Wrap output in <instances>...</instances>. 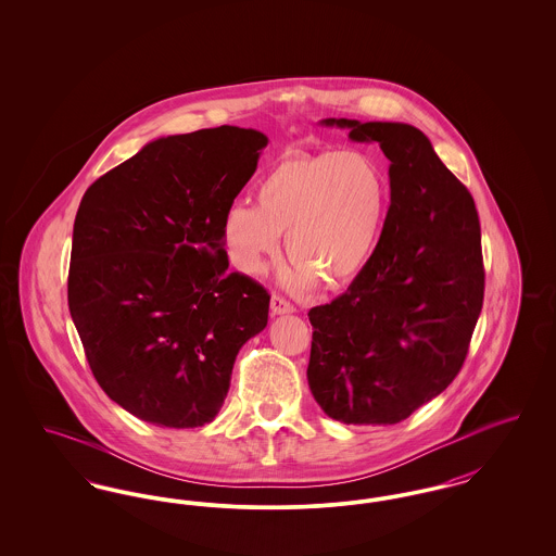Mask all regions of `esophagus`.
Instances as JSON below:
<instances>
[{
  "instance_id": "1",
  "label": "esophagus",
  "mask_w": 556,
  "mask_h": 556,
  "mask_svg": "<svg viewBox=\"0 0 556 556\" xmlns=\"http://www.w3.org/2000/svg\"><path fill=\"white\" fill-rule=\"evenodd\" d=\"M270 311H273V315H290V313H293V304H290L286 298L273 293L270 295Z\"/></svg>"
}]
</instances>
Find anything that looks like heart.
Returning a JSON list of instances; mask_svg holds the SVG:
<instances>
[{"label": "heart", "mask_w": 556, "mask_h": 556, "mask_svg": "<svg viewBox=\"0 0 556 556\" xmlns=\"http://www.w3.org/2000/svg\"><path fill=\"white\" fill-rule=\"evenodd\" d=\"M392 200L388 170L350 150L293 152L277 160L256 187V204L233 202L220 223L229 263L261 275L286 250L293 261L286 281L308 290L350 286L370 263Z\"/></svg>", "instance_id": "heart-1"}]
</instances>
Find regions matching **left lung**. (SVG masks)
Segmentation results:
<instances>
[{
  "instance_id": "left-lung-1",
  "label": "left lung",
  "mask_w": 556,
  "mask_h": 556,
  "mask_svg": "<svg viewBox=\"0 0 556 556\" xmlns=\"http://www.w3.org/2000/svg\"><path fill=\"white\" fill-rule=\"evenodd\" d=\"M390 160L392 204L367 268L311 308L308 386L345 425H394L442 394L463 367L483 306L476 202L404 123L325 118Z\"/></svg>"
}]
</instances>
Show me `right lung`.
Here are the masks:
<instances>
[{
  "label": "right lung",
  "mask_w": 556,
  "mask_h": 556,
  "mask_svg": "<svg viewBox=\"0 0 556 556\" xmlns=\"http://www.w3.org/2000/svg\"><path fill=\"white\" fill-rule=\"evenodd\" d=\"M266 143L229 125L160 137L80 200L71 317L100 388L141 421L211 424L239 348L266 327L268 291L227 270L220 241Z\"/></svg>",
  "instance_id": "add662e5"
}]
</instances>
